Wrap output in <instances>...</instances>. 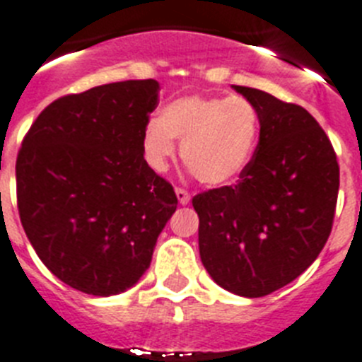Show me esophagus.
<instances>
[{
    "label": "esophagus",
    "instance_id": "esophagus-1",
    "mask_svg": "<svg viewBox=\"0 0 362 362\" xmlns=\"http://www.w3.org/2000/svg\"><path fill=\"white\" fill-rule=\"evenodd\" d=\"M175 193H177V199H178V202L182 204V206H187V204H189L191 197H189V193H187V191L182 189V187H177V189H175Z\"/></svg>",
    "mask_w": 362,
    "mask_h": 362
}]
</instances>
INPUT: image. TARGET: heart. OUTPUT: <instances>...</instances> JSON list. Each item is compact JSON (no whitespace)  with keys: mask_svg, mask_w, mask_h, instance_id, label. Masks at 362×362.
<instances>
[{"mask_svg":"<svg viewBox=\"0 0 362 362\" xmlns=\"http://www.w3.org/2000/svg\"><path fill=\"white\" fill-rule=\"evenodd\" d=\"M260 118L246 98L191 94L173 100L142 131V151L163 171L182 142V160L206 185H229L250 168L259 146Z\"/></svg>","mask_w":362,"mask_h":362,"instance_id":"heart-1","label":"heart"}]
</instances>
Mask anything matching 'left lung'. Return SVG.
I'll return each instance as SVG.
<instances>
[{
  "label": "left lung",
  "mask_w": 362,
  "mask_h": 362,
  "mask_svg": "<svg viewBox=\"0 0 362 362\" xmlns=\"http://www.w3.org/2000/svg\"><path fill=\"white\" fill-rule=\"evenodd\" d=\"M257 107L259 146L235 185L193 197L204 268L224 290L264 297L290 284L325 247L339 193L329 138L300 105L233 86Z\"/></svg>",
  "instance_id": "left-lung-1"
}]
</instances>
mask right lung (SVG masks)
Segmentation results:
<instances>
[{
	"instance_id": "add662e5",
	"label": "right lung",
	"mask_w": 362,
	"mask_h": 362,
	"mask_svg": "<svg viewBox=\"0 0 362 362\" xmlns=\"http://www.w3.org/2000/svg\"><path fill=\"white\" fill-rule=\"evenodd\" d=\"M158 90L156 80H127L62 96L21 142V226L42 262L74 290L109 297L136 284L177 209L173 185L142 151Z\"/></svg>"
}]
</instances>
